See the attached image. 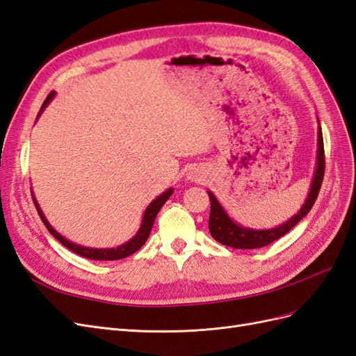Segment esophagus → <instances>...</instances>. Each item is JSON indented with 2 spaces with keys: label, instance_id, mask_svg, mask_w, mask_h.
<instances>
[{
  "label": "esophagus",
  "instance_id": "34e87169",
  "mask_svg": "<svg viewBox=\"0 0 356 356\" xmlns=\"http://www.w3.org/2000/svg\"><path fill=\"white\" fill-rule=\"evenodd\" d=\"M187 175H188V179H191V181L202 182V181H204V178H207V172H204L202 168H191V169H188Z\"/></svg>",
  "mask_w": 356,
  "mask_h": 356
}]
</instances>
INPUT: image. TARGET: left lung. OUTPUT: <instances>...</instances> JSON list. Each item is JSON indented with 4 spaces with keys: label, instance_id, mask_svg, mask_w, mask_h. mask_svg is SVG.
<instances>
[{
    "label": "left lung",
    "instance_id": "1",
    "mask_svg": "<svg viewBox=\"0 0 356 356\" xmlns=\"http://www.w3.org/2000/svg\"><path fill=\"white\" fill-rule=\"evenodd\" d=\"M318 168L315 172L314 182H312L309 197L303 204L297 215L288 220L285 224L279 225L277 229L272 230H250L243 229L241 225L236 224L229 218V215L224 212L218 200L215 199L211 191H208V196L211 200V213H209V232L212 238L232 248H238V250H255V248H263L266 245H270L272 242L281 239L284 234H286L294 225L309 213V211L314 207L316 197L319 195V190L322 186V179L325 174V152H324V138H322V129L318 131Z\"/></svg>",
    "mask_w": 356,
    "mask_h": 356
}]
</instances>
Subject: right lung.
I'll list each match as a JSON object with an SVG mask.
<instances>
[{"instance_id": "1", "label": "right lung", "mask_w": 356, "mask_h": 356, "mask_svg": "<svg viewBox=\"0 0 356 356\" xmlns=\"http://www.w3.org/2000/svg\"><path fill=\"white\" fill-rule=\"evenodd\" d=\"M53 96H55V92H50L49 96L46 98V101H44V104H42L41 110L44 108V106L50 102V99L53 98ZM172 191H174V190L169 188L168 191L163 193V195L159 196L156 200L152 202V204H149V207H148L147 211H145V213H144L141 229H139V232L136 233L135 238H132L131 241H129V242L124 243V245H122V246L113 248V250H93V248H84V246H79V245H75V243L67 241L65 238H62V236L47 222V220L44 218V215H42V212H41V209H40V207H38L37 200L34 199V196H32V200H34L37 212H38V215H40L41 221L44 222L46 229L50 232V234L55 236V238H56L63 246H67L70 251H72V252H75V254H79V255H81V257L90 258V260L111 261V260H120V258H126V257H129V255L135 254V252L139 250V248H143V245H144V243L147 242V239H148L149 233H152L153 224H154V220H156V217H157V213H159L160 208L163 207V204L166 203V200L170 197Z\"/></svg>"}]
</instances>
